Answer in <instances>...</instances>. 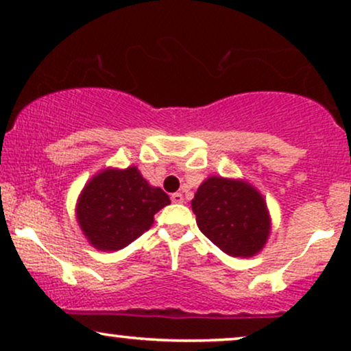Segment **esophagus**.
I'll list each match as a JSON object with an SVG mask.
<instances>
[{"mask_svg": "<svg viewBox=\"0 0 351 351\" xmlns=\"http://www.w3.org/2000/svg\"><path fill=\"white\" fill-rule=\"evenodd\" d=\"M170 198H171V203H176V204L183 203V201H184V196L181 195V193H173Z\"/></svg>", "mask_w": 351, "mask_h": 351, "instance_id": "1", "label": "esophagus"}]
</instances>
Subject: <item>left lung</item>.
Instances as JSON below:
<instances>
[{
    "label": "left lung",
    "mask_w": 351,
    "mask_h": 351,
    "mask_svg": "<svg viewBox=\"0 0 351 351\" xmlns=\"http://www.w3.org/2000/svg\"><path fill=\"white\" fill-rule=\"evenodd\" d=\"M191 208L199 231L229 256L251 257L267 241V208L251 184L211 176L198 188Z\"/></svg>",
    "instance_id": "left-lung-1"
}]
</instances>
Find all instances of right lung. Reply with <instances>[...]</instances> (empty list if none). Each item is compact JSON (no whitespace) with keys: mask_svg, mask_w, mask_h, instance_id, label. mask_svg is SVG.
<instances>
[{"mask_svg":"<svg viewBox=\"0 0 351 351\" xmlns=\"http://www.w3.org/2000/svg\"><path fill=\"white\" fill-rule=\"evenodd\" d=\"M167 204H170L167 193L150 186L135 167L106 170L84 188L77 219L94 247L119 251L148 231L153 216Z\"/></svg>","mask_w":351,"mask_h":351,"instance_id":"obj_1","label":"right lung"}]
</instances>
